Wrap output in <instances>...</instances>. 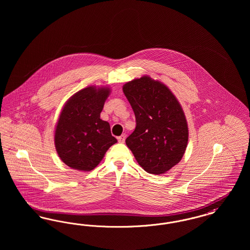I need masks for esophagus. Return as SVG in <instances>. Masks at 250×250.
I'll use <instances>...</instances> for the list:
<instances>
[{
    "instance_id": "esophagus-1",
    "label": "esophagus",
    "mask_w": 250,
    "mask_h": 250,
    "mask_svg": "<svg viewBox=\"0 0 250 250\" xmlns=\"http://www.w3.org/2000/svg\"><path fill=\"white\" fill-rule=\"evenodd\" d=\"M125 137H126V135L125 134H123V135H121L119 136L117 139H118V142L121 143H125Z\"/></svg>"
}]
</instances>
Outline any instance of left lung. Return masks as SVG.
I'll return each instance as SVG.
<instances>
[{
  "label": "left lung",
  "mask_w": 250,
  "mask_h": 250,
  "mask_svg": "<svg viewBox=\"0 0 250 250\" xmlns=\"http://www.w3.org/2000/svg\"><path fill=\"white\" fill-rule=\"evenodd\" d=\"M136 117L125 143L145 171L162 174L178 164L186 152L188 128L178 100L169 89L148 76L123 87Z\"/></svg>",
  "instance_id": "obj_1"
}]
</instances>
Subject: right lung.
<instances>
[{
  "instance_id": "right-lung-1",
  "label": "right lung",
  "mask_w": 250,
  "mask_h": 250,
  "mask_svg": "<svg viewBox=\"0 0 250 250\" xmlns=\"http://www.w3.org/2000/svg\"><path fill=\"white\" fill-rule=\"evenodd\" d=\"M108 95V88L87 87L71 96L62 107L54 143L60 158L71 168L94 169L107 149L117 143L109 124L100 119Z\"/></svg>"
}]
</instances>
